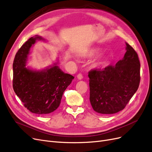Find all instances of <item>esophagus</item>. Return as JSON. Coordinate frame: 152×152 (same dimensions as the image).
Wrapping results in <instances>:
<instances>
[{"instance_id": "1", "label": "esophagus", "mask_w": 152, "mask_h": 152, "mask_svg": "<svg viewBox=\"0 0 152 152\" xmlns=\"http://www.w3.org/2000/svg\"><path fill=\"white\" fill-rule=\"evenodd\" d=\"M77 79H78L79 80H82V79H83V75H82V74L79 73V74L77 75Z\"/></svg>"}]
</instances>
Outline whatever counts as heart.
<instances>
[{"mask_svg":"<svg viewBox=\"0 0 152 152\" xmlns=\"http://www.w3.org/2000/svg\"><path fill=\"white\" fill-rule=\"evenodd\" d=\"M96 51L95 50H89L88 51H87L86 53H85V56H87V57H91V56H94L95 55H96ZM104 60H99L98 61H97V65H101V64H104Z\"/></svg>","mask_w":152,"mask_h":152,"instance_id":"obj_1","label":"heart"}]
</instances>
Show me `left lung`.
<instances>
[{"instance_id": "left-lung-1", "label": "left lung", "mask_w": 152, "mask_h": 152, "mask_svg": "<svg viewBox=\"0 0 152 152\" xmlns=\"http://www.w3.org/2000/svg\"><path fill=\"white\" fill-rule=\"evenodd\" d=\"M125 44L124 56L115 66L89 72V100L97 113L113 114L123 110L139 86V59L134 49Z\"/></svg>"}]
</instances>
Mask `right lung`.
<instances>
[{
    "label": "right lung",
    "mask_w": 152,
    "mask_h": 152,
    "mask_svg": "<svg viewBox=\"0 0 152 152\" xmlns=\"http://www.w3.org/2000/svg\"><path fill=\"white\" fill-rule=\"evenodd\" d=\"M37 40H45L38 35L31 37L19 49L13 63V88L24 106L31 113L46 115L60 105L64 91L74 76L64 73L58 63L41 71L26 67L30 48Z\"/></svg>",
    "instance_id": "1"
}]
</instances>
